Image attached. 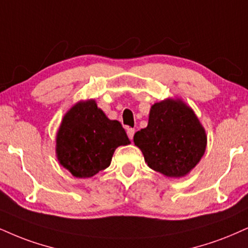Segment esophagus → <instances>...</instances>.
I'll return each instance as SVG.
<instances>
[{"mask_svg":"<svg viewBox=\"0 0 248 248\" xmlns=\"http://www.w3.org/2000/svg\"><path fill=\"white\" fill-rule=\"evenodd\" d=\"M134 134H135V129H134V128H127V135L130 140H133Z\"/></svg>","mask_w":248,"mask_h":248,"instance_id":"34e87169","label":"esophagus"}]
</instances>
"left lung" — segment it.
Masks as SVG:
<instances>
[{
  "mask_svg": "<svg viewBox=\"0 0 248 248\" xmlns=\"http://www.w3.org/2000/svg\"><path fill=\"white\" fill-rule=\"evenodd\" d=\"M134 143L149 168L168 178H181L203 157L207 135L185 101L168 98L151 106L148 126L135 133Z\"/></svg>",
  "mask_w": 248,
  "mask_h": 248,
  "instance_id": "1",
  "label": "left lung"
}]
</instances>
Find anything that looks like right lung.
<instances>
[{
  "label": "right lung",
  "instance_id": "obj_1",
  "mask_svg": "<svg viewBox=\"0 0 248 248\" xmlns=\"http://www.w3.org/2000/svg\"><path fill=\"white\" fill-rule=\"evenodd\" d=\"M129 143L120 122L109 120L94 99L80 100L62 119L55 154L74 177L91 178L108 168L116 148Z\"/></svg>",
  "mask_w": 248,
  "mask_h": 248
}]
</instances>
